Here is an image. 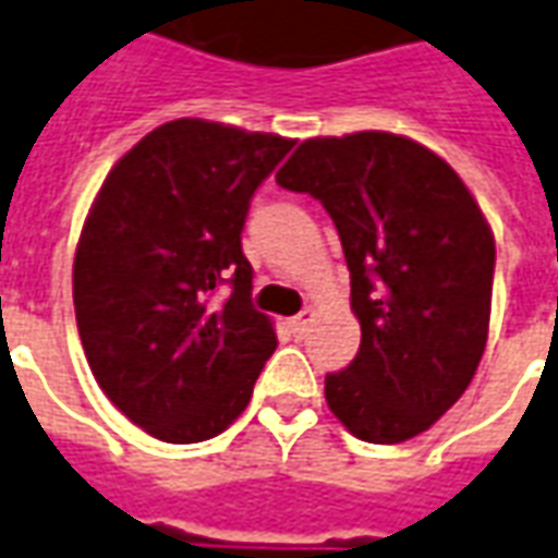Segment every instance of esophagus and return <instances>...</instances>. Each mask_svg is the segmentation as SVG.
Listing matches in <instances>:
<instances>
[{
  "label": "esophagus",
  "instance_id": "34e87169",
  "mask_svg": "<svg viewBox=\"0 0 558 558\" xmlns=\"http://www.w3.org/2000/svg\"><path fill=\"white\" fill-rule=\"evenodd\" d=\"M311 320H314V308L299 311L293 320H290V329H293L295 336H305V332H308V327H311Z\"/></svg>",
  "mask_w": 558,
  "mask_h": 558
}]
</instances>
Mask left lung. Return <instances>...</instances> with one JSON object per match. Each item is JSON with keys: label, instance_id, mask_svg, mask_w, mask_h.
Returning a JSON list of instances; mask_svg holds the SVG:
<instances>
[{"label": "left lung", "instance_id": "1", "mask_svg": "<svg viewBox=\"0 0 558 558\" xmlns=\"http://www.w3.org/2000/svg\"><path fill=\"white\" fill-rule=\"evenodd\" d=\"M332 216L360 320L357 357L327 375L332 415L366 442L418 437L486 351L495 241L439 155L385 131L305 140L278 170Z\"/></svg>", "mask_w": 558, "mask_h": 558}]
</instances>
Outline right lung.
Instances as JSON below:
<instances>
[{"mask_svg": "<svg viewBox=\"0 0 558 558\" xmlns=\"http://www.w3.org/2000/svg\"><path fill=\"white\" fill-rule=\"evenodd\" d=\"M293 140L177 119L109 170L72 265L97 385L151 437L201 442L253 397L278 348L241 250L250 198ZM230 287L216 306L213 293Z\"/></svg>", "mask_w": 558, "mask_h": 558, "instance_id": "add662e5", "label": "right lung"}]
</instances>
